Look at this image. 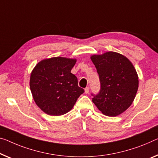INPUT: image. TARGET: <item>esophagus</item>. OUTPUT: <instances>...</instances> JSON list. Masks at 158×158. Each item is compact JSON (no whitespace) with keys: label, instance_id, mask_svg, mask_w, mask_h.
<instances>
[{"label":"esophagus","instance_id":"obj_1","mask_svg":"<svg viewBox=\"0 0 158 158\" xmlns=\"http://www.w3.org/2000/svg\"><path fill=\"white\" fill-rule=\"evenodd\" d=\"M89 88L88 87H86V88L85 89V94H87V93H89Z\"/></svg>","mask_w":158,"mask_h":158}]
</instances>
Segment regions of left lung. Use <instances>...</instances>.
I'll list each match as a JSON object with an SVG mask.
<instances>
[{
	"label": "left lung",
	"instance_id": "1",
	"mask_svg": "<svg viewBox=\"0 0 158 158\" xmlns=\"http://www.w3.org/2000/svg\"><path fill=\"white\" fill-rule=\"evenodd\" d=\"M90 59L101 83L93 103L104 115H120L131 105L136 95L139 83L136 70L127 57L117 52L94 54Z\"/></svg>",
	"mask_w": 158,
	"mask_h": 158
}]
</instances>
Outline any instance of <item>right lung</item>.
<instances>
[{
	"mask_svg": "<svg viewBox=\"0 0 158 158\" xmlns=\"http://www.w3.org/2000/svg\"><path fill=\"white\" fill-rule=\"evenodd\" d=\"M76 59L53 57L40 60L31 72L30 87L39 108L50 116L71 111L84 89L71 73Z\"/></svg>",
	"mask_w": 158,
	"mask_h": 158,
	"instance_id": "1",
	"label": "right lung"
}]
</instances>
